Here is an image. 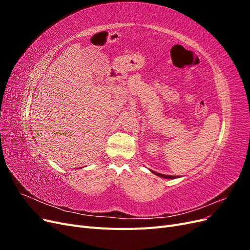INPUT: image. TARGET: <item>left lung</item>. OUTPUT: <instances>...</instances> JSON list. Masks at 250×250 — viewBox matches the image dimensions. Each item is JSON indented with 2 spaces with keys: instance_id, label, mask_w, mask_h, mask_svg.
<instances>
[{
  "instance_id": "obj_1",
  "label": "left lung",
  "mask_w": 250,
  "mask_h": 250,
  "mask_svg": "<svg viewBox=\"0 0 250 250\" xmlns=\"http://www.w3.org/2000/svg\"><path fill=\"white\" fill-rule=\"evenodd\" d=\"M150 170V169H149ZM151 172H152L153 174H155V175H157V176H160V177H162V178H167V179H174V178H178V176H172V175H166V174H161V173H157V172H155V171H152V170H150Z\"/></svg>"
}]
</instances>
